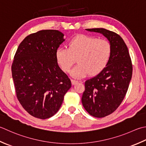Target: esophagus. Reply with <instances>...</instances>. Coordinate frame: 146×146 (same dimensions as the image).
<instances>
[{"instance_id":"obj_1","label":"esophagus","mask_w":146,"mask_h":146,"mask_svg":"<svg viewBox=\"0 0 146 146\" xmlns=\"http://www.w3.org/2000/svg\"><path fill=\"white\" fill-rule=\"evenodd\" d=\"M77 82H78V80H74V79H71V83H72L73 85H75Z\"/></svg>"}]
</instances>
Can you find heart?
<instances>
[{
	"label": "heart",
	"instance_id": "1",
	"mask_svg": "<svg viewBox=\"0 0 146 146\" xmlns=\"http://www.w3.org/2000/svg\"><path fill=\"white\" fill-rule=\"evenodd\" d=\"M111 45L106 39L87 35H78L70 40L68 48L59 47L56 51V59L62 71L70 72L78 59V64L71 75L82 78L90 73L97 75L106 67L111 56Z\"/></svg>",
	"mask_w": 146,
	"mask_h": 146
}]
</instances>
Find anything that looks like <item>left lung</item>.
<instances>
[{
  "mask_svg": "<svg viewBox=\"0 0 146 146\" xmlns=\"http://www.w3.org/2000/svg\"><path fill=\"white\" fill-rule=\"evenodd\" d=\"M102 33L110 41L112 51L104 69L87 80L82 102L87 112L96 118L113 113L123 100L132 75V64L126 44L115 32L104 28L86 29Z\"/></svg>",
  "mask_w": 146,
  "mask_h": 146,
  "instance_id": "obj_1",
  "label": "left lung"
}]
</instances>
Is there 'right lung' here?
Masks as SVG:
<instances>
[{
	"mask_svg": "<svg viewBox=\"0 0 146 146\" xmlns=\"http://www.w3.org/2000/svg\"><path fill=\"white\" fill-rule=\"evenodd\" d=\"M63 36L55 30L31 33L20 43L14 57L11 70L16 97L23 108L37 118L55 115L71 87L56 59Z\"/></svg>",
	"mask_w": 146,
	"mask_h": 146,
	"instance_id": "right-lung-1",
	"label": "right lung"
}]
</instances>
